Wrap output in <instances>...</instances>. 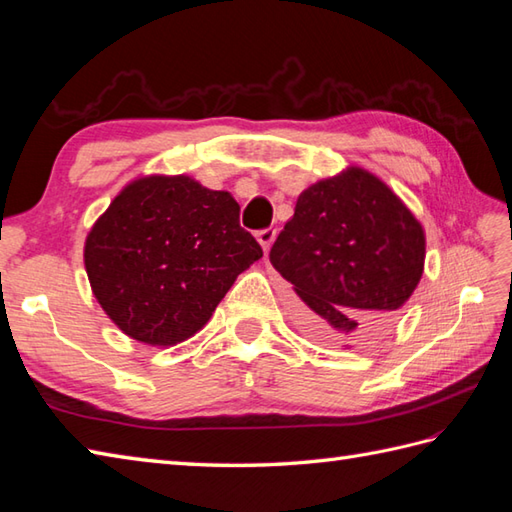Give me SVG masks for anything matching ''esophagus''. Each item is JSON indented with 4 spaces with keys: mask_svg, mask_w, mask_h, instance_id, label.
<instances>
[{
    "mask_svg": "<svg viewBox=\"0 0 512 512\" xmlns=\"http://www.w3.org/2000/svg\"><path fill=\"white\" fill-rule=\"evenodd\" d=\"M255 237H257V242L262 244V248H264V250H268L270 246H273V242H275V237H277V228H264V231H257V233H255Z\"/></svg>",
    "mask_w": 512,
    "mask_h": 512,
    "instance_id": "1",
    "label": "esophagus"
}]
</instances>
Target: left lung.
<instances>
[{
    "label": "left lung",
    "mask_w": 512,
    "mask_h": 512,
    "mask_svg": "<svg viewBox=\"0 0 512 512\" xmlns=\"http://www.w3.org/2000/svg\"><path fill=\"white\" fill-rule=\"evenodd\" d=\"M427 239L407 204L363 167L310 184L270 248L297 292L292 314L314 339L374 341L418 288Z\"/></svg>",
    "instance_id": "left-lung-1"
}]
</instances>
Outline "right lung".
<instances>
[{"mask_svg": "<svg viewBox=\"0 0 512 512\" xmlns=\"http://www.w3.org/2000/svg\"><path fill=\"white\" fill-rule=\"evenodd\" d=\"M228 191L191 176H140L85 237L99 306L129 339L171 347L200 332L239 273L262 257Z\"/></svg>", "mask_w": 512, "mask_h": 512, "instance_id": "add662e5", "label": "right lung"}]
</instances>
